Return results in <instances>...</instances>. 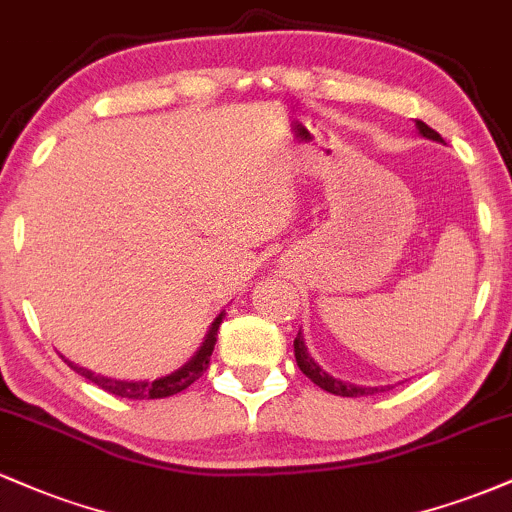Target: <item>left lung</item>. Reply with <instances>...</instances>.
Returning <instances> with one entry per match:
<instances>
[{"label":"left lung","mask_w":512,"mask_h":512,"mask_svg":"<svg viewBox=\"0 0 512 512\" xmlns=\"http://www.w3.org/2000/svg\"><path fill=\"white\" fill-rule=\"evenodd\" d=\"M416 129H419L421 137L433 139V142L443 144V137H440L436 129L428 127L426 122L416 120ZM293 354H296V363H298V368H301L303 373H305V378H310L317 387H322V390L332 392V395H339V397H363V395H375V392L390 390V385H385V387H361V385L342 383V380L332 378V375L325 373V370L320 368V363H315V358L308 354V346H305L303 332H298V337L293 339Z\"/></svg>","instance_id":"1"}]
</instances>
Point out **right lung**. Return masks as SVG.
I'll use <instances>...</instances> for the list:
<instances>
[{
  "mask_svg": "<svg viewBox=\"0 0 512 512\" xmlns=\"http://www.w3.org/2000/svg\"><path fill=\"white\" fill-rule=\"evenodd\" d=\"M223 315H226V313H219V315H216V320L211 322L207 337H204V342L197 349V354L192 356L190 361L185 363V366L173 370V373L163 375V378H156V380H117V378H108V375L93 373V370H88L84 366H76V363L69 361V358H64V361H67V366L76 370L81 378L91 380L93 385H98L101 390L110 392V395H115V397L163 399V397H170V395H178V392L187 390V387L195 383V380L202 378L204 370L209 368V358H211V351H214L216 332H219Z\"/></svg>",
  "mask_w": 512,
  "mask_h": 512,
  "instance_id": "add662e5",
  "label": "right lung"
}]
</instances>
